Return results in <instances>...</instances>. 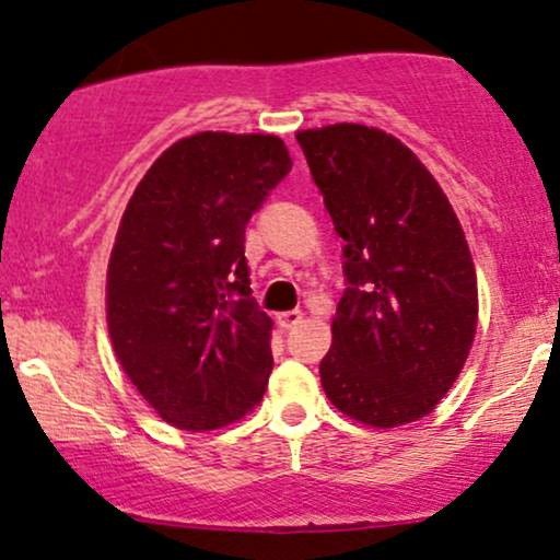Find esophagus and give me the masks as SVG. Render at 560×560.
I'll return each instance as SVG.
<instances>
[{"label":"esophagus","instance_id":"obj_1","mask_svg":"<svg viewBox=\"0 0 560 560\" xmlns=\"http://www.w3.org/2000/svg\"><path fill=\"white\" fill-rule=\"evenodd\" d=\"M302 318H305V313H302V311H284V313H279V316H276L281 329H292V326H298Z\"/></svg>","mask_w":560,"mask_h":560}]
</instances>
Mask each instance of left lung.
Segmentation results:
<instances>
[{"label": "left lung", "instance_id": "8db88e82", "mask_svg": "<svg viewBox=\"0 0 560 560\" xmlns=\"http://www.w3.org/2000/svg\"><path fill=\"white\" fill-rule=\"evenodd\" d=\"M347 287L320 384L337 410L376 429L419 421L464 371L479 320L477 268L453 205L413 150L382 128L298 131Z\"/></svg>", "mask_w": 560, "mask_h": 560}]
</instances>
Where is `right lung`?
<instances>
[{"mask_svg":"<svg viewBox=\"0 0 560 560\" xmlns=\"http://www.w3.org/2000/svg\"><path fill=\"white\" fill-rule=\"evenodd\" d=\"M289 171L273 133L199 131L171 144L128 199L107 262V331L171 427L210 432L262 400L273 320L253 300L244 226Z\"/></svg>","mask_w":560,"mask_h":560,"instance_id":"obj_1","label":"right lung"}]
</instances>
